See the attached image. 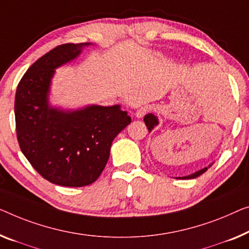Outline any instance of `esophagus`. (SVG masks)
Here are the masks:
<instances>
[{
  "instance_id": "esophagus-1",
  "label": "esophagus",
  "mask_w": 249,
  "mask_h": 249,
  "mask_svg": "<svg viewBox=\"0 0 249 249\" xmlns=\"http://www.w3.org/2000/svg\"><path fill=\"white\" fill-rule=\"evenodd\" d=\"M148 110H150V107H147V106H143V107H141V108H139L136 110V117H139V118H141V117H143L144 115H145Z\"/></svg>"
}]
</instances>
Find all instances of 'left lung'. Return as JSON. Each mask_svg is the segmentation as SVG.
Here are the masks:
<instances>
[{
	"mask_svg": "<svg viewBox=\"0 0 249 249\" xmlns=\"http://www.w3.org/2000/svg\"><path fill=\"white\" fill-rule=\"evenodd\" d=\"M144 122H145V125H146V127H147V129H148V132H151L152 129L154 128V126L159 124L158 118L155 117L153 114H147V115H145V117H144ZM206 171H207V168L200 170V171H196V172H195V173H192V174H190V176L180 178V179H195V178L199 177L200 174L205 173Z\"/></svg>",
	"mask_w": 249,
	"mask_h": 249,
	"instance_id": "obj_1",
	"label": "left lung"
}]
</instances>
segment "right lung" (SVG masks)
I'll use <instances>...</instances> for the list:
<instances>
[{"mask_svg": "<svg viewBox=\"0 0 249 249\" xmlns=\"http://www.w3.org/2000/svg\"><path fill=\"white\" fill-rule=\"evenodd\" d=\"M90 43H65L39 58L18 85L16 129L22 153L51 183L84 187L95 182L109 158L113 140L131 123L120 105L62 112L48 103L54 69Z\"/></svg>", "mask_w": 249, "mask_h": 249, "instance_id": "add662e5", "label": "right lung"}]
</instances>
